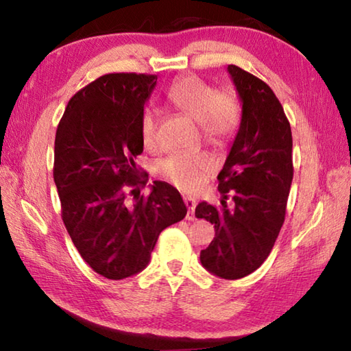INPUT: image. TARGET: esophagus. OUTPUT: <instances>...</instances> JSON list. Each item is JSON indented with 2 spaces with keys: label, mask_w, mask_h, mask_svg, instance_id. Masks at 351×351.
<instances>
[{
  "label": "esophagus",
  "mask_w": 351,
  "mask_h": 351,
  "mask_svg": "<svg viewBox=\"0 0 351 351\" xmlns=\"http://www.w3.org/2000/svg\"><path fill=\"white\" fill-rule=\"evenodd\" d=\"M184 203H186L189 213H187V219H195V207H197V201L193 198H184Z\"/></svg>",
  "instance_id": "1"
}]
</instances>
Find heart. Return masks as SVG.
<instances>
[{
  "mask_svg": "<svg viewBox=\"0 0 351 351\" xmlns=\"http://www.w3.org/2000/svg\"><path fill=\"white\" fill-rule=\"evenodd\" d=\"M169 102L201 128L203 138L210 144H221L235 132L239 110L235 100L219 94L209 83L189 75L170 86ZM156 112L145 110L141 119V138L145 147L156 145ZM161 173L176 187L192 192L203 182L213 169L212 159L206 153H175L161 164Z\"/></svg>",
  "mask_w": 351,
  "mask_h": 351,
  "instance_id": "1",
  "label": "heart"
}]
</instances>
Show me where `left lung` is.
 <instances>
[{
    "mask_svg": "<svg viewBox=\"0 0 351 351\" xmlns=\"http://www.w3.org/2000/svg\"><path fill=\"white\" fill-rule=\"evenodd\" d=\"M228 73L241 100L239 133L218 173L221 207L203 201L195 215L215 224L201 265L237 280L260 268L282 229L293 182V136L283 106L263 80L235 64Z\"/></svg>",
    "mask_w": 351,
    "mask_h": 351,
    "instance_id": "obj_1",
    "label": "left lung"
}]
</instances>
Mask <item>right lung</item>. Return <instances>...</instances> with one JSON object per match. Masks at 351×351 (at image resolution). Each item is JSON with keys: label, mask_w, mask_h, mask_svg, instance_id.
I'll use <instances>...</instances> for the list:
<instances>
[{"label": "right lung", "mask_w": 351, "mask_h": 351, "mask_svg": "<svg viewBox=\"0 0 351 351\" xmlns=\"http://www.w3.org/2000/svg\"><path fill=\"white\" fill-rule=\"evenodd\" d=\"M156 75L106 74L75 93L56 133L54 181L62 218L82 258L111 280L145 268L159 234L186 217L169 182L136 167L141 119Z\"/></svg>", "instance_id": "add662e5"}]
</instances>
